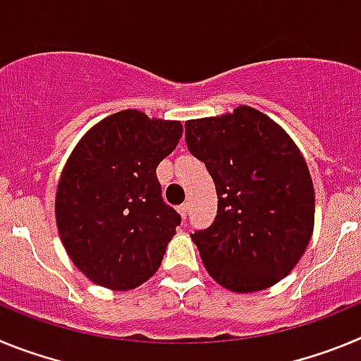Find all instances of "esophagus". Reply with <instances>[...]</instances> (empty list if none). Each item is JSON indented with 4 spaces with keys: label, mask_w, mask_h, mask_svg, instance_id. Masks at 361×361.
<instances>
[{
    "label": "esophagus",
    "mask_w": 361,
    "mask_h": 361,
    "mask_svg": "<svg viewBox=\"0 0 361 361\" xmlns=\"http://www.w3.org/2000/svg\"><path fill=\"white\" fill-rule=\"evenodd\" d=\"M178 213H180V215H183V219L186 220L188 213H190V204H188V202L180 204V206H178Z\"/></svg>",
    "instance_id": "esophagus-1"
}]
</instances>
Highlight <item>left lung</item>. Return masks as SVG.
Segmentation results:
<instances>
[{
  "instance_id": "1",
  "label": "left lung",
  "mask_w": 361,
  "mask_h": 361,
  "mask_svg": "<svg viewBox=\"0 0 361 361\" xmlns=\"http://www.w3.org/2000/svg\"><path fill=\"white\" fill-rule=\"evenodd\" d=\"M186 145L216 188L213 224L191 235L215 282L253 293L288 276L314 226V188L291 137L262 111L186 123Z\"/></svg>"
}]
</instances>
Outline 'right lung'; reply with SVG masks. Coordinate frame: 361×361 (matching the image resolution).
Returning <instances> with one entry per match:
<instances>
[{
  "mask_svg": "<svg viewBox=\"0 0 361 361\" xmlns=\"http://www.w3.org/2000/svg\"><path fill=\"white\" fill-rule=\"evenodd\" d=\"M183 137L178 121L123 110L73 148L56 193L57 229L82 275L116 291L159 269L180 215L162 200L157 166Z\"/></svg>",
  "mask_w": 361,
  "mask_h": 361,
  "instance_id": "right-lung-1",
  "label": "right lung"
}]
</instances>
